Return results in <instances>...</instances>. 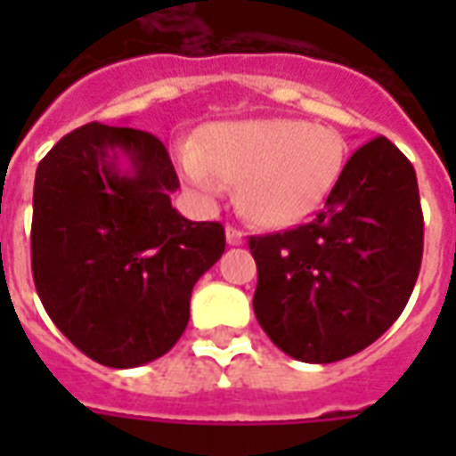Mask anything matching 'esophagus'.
I'll return each instance as SVG.
<instances>
[{
  "instance_id": "obj_1",
  "label": "esophagus",
  "mask_w": 456,
  "mask_h": 456,
  "mask_svg": "<svg viewBox=\"0 0 456 456\" xmlns=\"http://www.w3.org/2000/svg\"><path fill=\"white\" fill-rule=\"evenodd\" d=\"M227 243L229 246H241L243 243V232L239 227H227Z\"/></svg>"
}]
</instances>
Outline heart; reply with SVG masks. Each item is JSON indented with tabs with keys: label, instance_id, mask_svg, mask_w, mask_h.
Instances as JSON below:
<instances>
[{
	"label": "heart",
	"instance_id": "obj_1",
	"mask_svg": "<svg viewBox=\"0 0 456 456\" xmlns=\"http://www.w3.org/2000/svg\"><path fill=\"white\" fill-rule=\"evenodd\" d=\"M346 144L338 132L303 120L263 118L213 125L203 149L186 144L179 163L206 199L239 184V208L260 224H286L317 206L338 177Z\"/></svg>",
	"mask_w": 456,
	"mask_h": 456
}]
</instances>
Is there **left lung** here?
Masks as SVG:
<instances>
[{
	"instance_id": "8db88e82",
	"label": "left lung",
	"mask_w": 456,
	"mask_h": 456,
	"mask_svg": "<svg viewBox=\"0 0 456 456\" xmlns=\"http://www.w3.org/2000/svg\"><path fill=\"white\" fill-rule=\"evenodd\" d=\"M253 310L293 360L329 364L371 346L410 300L424 256L417 172L386 137L347 158L310 222L250 236Z\"/></svg>"
}]
</instances>
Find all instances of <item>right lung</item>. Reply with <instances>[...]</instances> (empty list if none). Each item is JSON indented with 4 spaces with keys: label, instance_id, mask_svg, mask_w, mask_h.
Instances as JSON below:
<instances>
[{
    "label": "right lung",
    "instance_id": "right-lung-1",
    "mask_svg": "<svg viewBox=\"0 0 456 456\" xmlns=\"http://www.w3.org/2000/svg\"><path fill=\"white\" fill-rule=\"evenodd\" d=\"M131 158L120 173L117 151ZM177 172L163 142L89 123L37 165L32 279L46 314L80 353L132 369L165 354L189 324L193 284L224 253L220 222L172 208Z\"/></svg>",
    "mask_w": 456,
    "mask_h": 456
}]
</instances>
